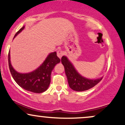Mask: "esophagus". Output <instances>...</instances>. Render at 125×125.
I'll use <instances>...</instances> for the list:
<instances>
[{"label":"esophagus","instance_id":"1","mask_svg":"<svg viewBox=\"0 0 125 125\" xmlns=\"http://www.w3.org/2000/svg\"><path fill=\"white\" fill-rule=\"evenodd\" d=\"M57 55L58 56L59 58L61 59V57H62L63 55V52L61 51V50H58L57 52Z\"/></svg>","mask_w":125,"mask_h":125}]
</instances>
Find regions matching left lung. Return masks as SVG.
Listing matches in <instances>:
<instances>
[{
    "mask_svg": "<svg viewBox=\"0 0 125 125\" xmlns=\"http://www.w3.org/2000/svg\"><path fill=\"white\" fill-rule=\"evenodd\" d=\"M61 62L65 68V73L69 87L74 91H86L94 87L102 79L103 77L98 79H89L83 77L78 73L73 64L66 56H63Z\"/></svg>",
    "mask_w": 125,
    "mask_h": 125,
    "instance_id": "8db88e82",
    "label": "left lung"
}]
</instances>
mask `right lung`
Segmentation results:
<instances>
[{"label": "right lung", "mask_w": 125, "mask_h": 125, "mask_svg": "<svg viewBox=\"0 0 125 125\" xmlns=\"http://www.w3.org/2000/svg\"><path fill=\"white\" fill-rule=\"evenodd\" d=\"M22 27L16 32L14 38L24 29ZM60 60L56 52L50 53L43 63L36 69L29 73H20L14 69L10 63V50L8 54V62L11 75L15 82L24 90L34 93H42L46 91L49 87L51 81L52 70Z\"/></svg>", "instance_id": "right-lung-1"}]
</instances>
